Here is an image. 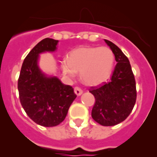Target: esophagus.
Here are the masks:
<instances>
[{
  "label": "esophagus",
  "instance_id": "1",
  "mask_svg": "<svg viewBox=\"0 0 157 157\" xmlns=\"http://www.w3.org/2000/svg\"><path fill=\"white\" fill-rule=\"evenodd\" d=\"M74 92H75V95L76 96H81L82 93H83V91H82L81 88H79V87H75V89H74Z\"/></svg>",
  "mask_w": 157,
  "mask_h": 157
}]
</instances>
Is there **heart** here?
Listing matches in <instances>:
<instances>
[{
  "mask_svg": "<svg viewBox=\"0 0 157 157\" xmlns=\"http://www.w3.org/2000/svg\"><path fill=\"white\" fill-rule=\"evenodd\" d=\"M114 61V55L108 47H79L73 49L67 61L61 62L63 74L74 79L80 72L82 82L87 86H98L108 79Z\"/></svg>",
  "mask_w": 157,
  "mask_h": 157,
  "instance_id": "1",
  "label": "heart"
}]
</instances>
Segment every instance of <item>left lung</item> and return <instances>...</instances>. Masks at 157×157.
Here are the masks:
<instances>
[{
  "label": "left lung",
  "instance_id": "8db88e82",
  "mask_svg": "<svg viewBox=\"0 0 157 157\" xmlns=\"http://www.w3.org/2000/svg\"><path fill=\"white\" fill-rule=\"evenodd\" d=\"M104 41L113 53L117 64L110 82L90 90L96 101L92 117L102 126H113L131 113L136 101V87L128 58L112 42Z\"/></svg>",
  "mask_w": 157,
  "mask_h": 157
}]
</instances>
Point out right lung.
Listing matches in <instances>:
<instances>
[{
    "label": "right lung",
    "instance_id": "obj_1",
    "mask_svg": "<svg viewBox=\"0 0 157 157\" xmlns=\"http://www.w3.org/2000/svg\"><path fill=\"white\" fill-rule=\"evenodd\" d=\"M58 40L43 39L34 46L22 63L17 88L26 113L33 121L53 127L64 121L76 96L74 89L65 85L55 75H48L39 65V55L57 49Z\"/></svg>",
    "mask_w": 157,
    "mask_h": 157
}]
</instances>
